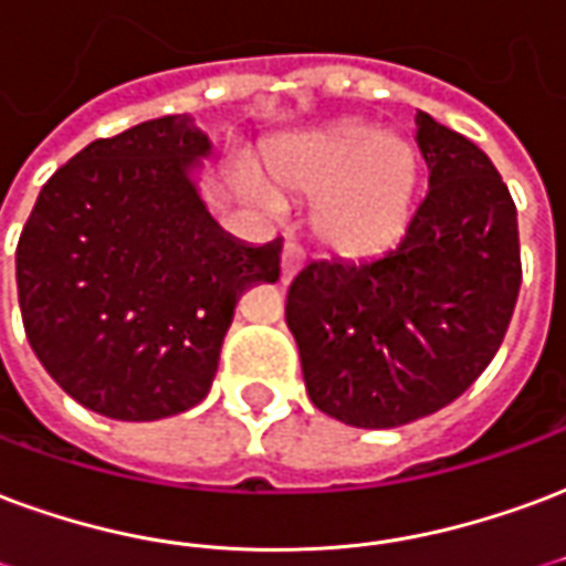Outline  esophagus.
<instances>
[{"label":"esophagus","instance_id":"obj_1","mask_svg":"<svg viewBox=\"0 0 566 566\" xmlns=\"http://www.w3.org/2000/svg\"><path fill=\"white\" fill-rule=\"evenodd\" d=\"M305 263V251L296 245V242H284L282 249V279L284 282H291L296 272H300V266Z\"/></svg>","mask_w":566,"mask_h":566}]
</instances>
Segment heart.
Wrapping results in <instances>:
<instances>
[{"label": "heart", "instance_id": "1", "mask_svg": "<svg viewBox=\"0 0 566 566\" xmlns=\"http://www.w3.org/2000/svg\"><path fill=\"white\" fill-rule=\"evenodd\" d=\"M266 177L275 188L315 198L312 228L326 249L366 258L399 240L411 216L420 155L399 132L338 123L272 149ZM242 195L263 209L279 198L261 179L242 177Z\"/></svg>", "mask_w": 566, "mask_h": 566}]
</instances>
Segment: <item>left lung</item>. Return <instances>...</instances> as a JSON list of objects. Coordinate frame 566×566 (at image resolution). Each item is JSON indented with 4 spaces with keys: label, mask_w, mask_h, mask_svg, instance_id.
I'll return each instance as SVG.
<instances>
[{
    "label": "left lung",
    "mask_w": 566,
    "mask_h": 566,
    "mask_svg": "<svg viewBox=\"0 0 566 566\" xmlns=\"http://www.w3.org/2000/svg\"><path fill=\"white\" fill-rule=\"evenodd\" d=\"M429 195L368 261L305 263L287 291L308 399L396 429L459 399L504 342L522 284L516 203L489 155L417 111Z\"/></svg>",
    "instance_id": "left-lung-1"
}]
</instances>
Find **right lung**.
<instances>
[{
    "label": "right lung",
    "instance_id": "add662e5",
    "mask_svg": "<svg viewBox=\"0 0 566 566\" xmlns=\"http://www.w3.org/2000/svg\"><path fill=\"white\" fill-rule=\"evenodd\" d=\"M212 153L191 116L92 140L41 188L17 242V296L41 366L111 420H165L207 399L240 296L279 282L282 240L245 245L191 170Z\"/></svg>",
    "mask_w": 566,
    "mask_h": 566
}]
</instances>
